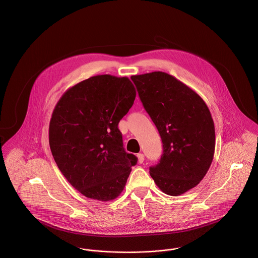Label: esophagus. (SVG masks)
I'll list each match as a JSON object with an SVG mask.
<instances>
[{
    "label": "esophagus",
    "instance_id": "obj_1",
    "mask_svg": "<svg viewBox=\"0 0 258 258\" xmlns=\"http://www.w3.org/2000/svg\"><path fill=\"white\" fill-rule=\"evenodd\" d=\"M137 156H138L139 162H140V163H143V161H144V155H143V153H139Z\"/></svg>",
    "mask_w": 258,
    "mask_h": 258
}]
</instances>
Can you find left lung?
Instances as JSON below:
<instances>
[{"label": "left lung", "instance_id": "left-lung-1", "mask_svg": "<svg viewBox=\"0 0 258 258\" xmlns=\"http://www.w3.org/2000/svg\"><path fill=\"white\" fill-rule=\"evenodd\" d=\"M163 143V154L149 174L158 188L179 196L197 186L215 153V125L204 100L165 72L131 77Z\"/></svg>", "mask_w": 258, "mask_h": 258}]
</instances>
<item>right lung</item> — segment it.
Masks as SVG:
<instances>
[{
    "label": "right lung",
    "instance_id": "add662e5",
    "mask_svg": "<svg viewBox=\"0 0 258 258\" xmlns=\"http://www.w3.org/2000/svg\"><path fill=\"white\" fill-rule=\"evenodd\" d=\"M127 77H90L59 99L49 122V145L59 170L82 195L114 200L138 158L125 152L117 124L134 105Z\"/></svg>",
    "mask_w": 258,
    "mask_h": 258
}]
</instances>
